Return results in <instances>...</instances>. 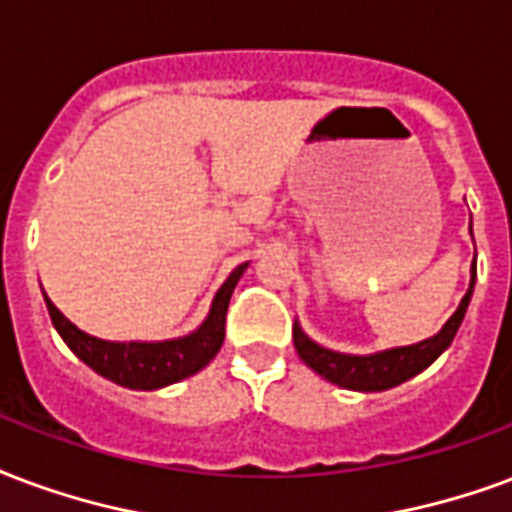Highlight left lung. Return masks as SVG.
<instances>
[{
  "mask_svg": "<svg viewBox=\"0 0 512 512\" xmlns=\"http://www.w3.org/2000/svg\"><path fill=\"white\" fill-rule=\"evenodd\" d=\"M472 233V225H469ZM472 279H469L467 295L461 298V304L450 320L439 333H434L431 339H423L418 344H407V347H391V350L372 352V355H350V352H336L328 350L323 344H317L304 333V328L295 320L293 325V344L301 361L312 369L314 374H320L323 380L347 388V391H361V393H377L396 388L401 382H407L410 377L420 374L423 369H429L431 363L437 361L442 352L448 350L453 336H456L458 325L467 314L469 298L475 290V263H472Z\"/></svg>",
  "mask_w": 512,
  "mask_h": 512,
  "instance_id": "obj_1",
  "label": "left lung"
}]
</instances>
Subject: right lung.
I'll return each instance as SVG.
<instances>
[{
	"instance_id": "right-lung-1",
	"label": "right lung",
	"mask_w": 512,
	"mask_h": 512,
	"mask_svg": "<svg viewBox=\"0 0 512 512\" xmlns=\"http://www.w3.org/2000/svg\"><path fill=\"white\" fill-rule=\"evenodd\" d=\"M249 263H241L230 271L225 285L219 287L208 317L187 336L179 339H165V342H108L97 339L92 333L81 331L78 325L70 323L54 301L45 295V306L51 314V323L64 339V344L81 358L89 369L116 382L121 388L132 391H160L165 385L187 380L198 374L203 366L214 361L222 342H225V314L230 295L236 290L238 279L244 276Z\"/></svg>"
}]
</instances>
